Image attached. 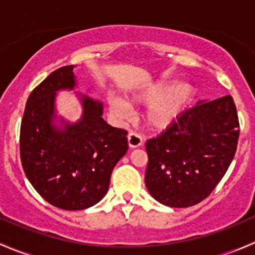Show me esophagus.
Wrapping results in <instances>:
<instances>
[{"mask_svg": "<svg viewBox=\"0 0 255 255\" xmlns=\"http://www.w3.org/2000/svg\"><path fill=\"white\" fill-rule=\"evenodd\" d=\"M128 144H129L130 148H137V146H140L143 144V139L138 133L130 132L128 134Z\"/></svg>", "mask_w": 255, "mask_h": 255, "instance_id": "esophagus-1", "label": "esophagus"}]
</instances>
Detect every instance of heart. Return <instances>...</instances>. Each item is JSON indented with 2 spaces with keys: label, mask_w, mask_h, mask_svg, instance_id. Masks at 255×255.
Segmentation results:
<instances>
[{
  "label": "heart",
  "mask_w": 255,
  "mask_h": 255,
  "mask_svg": "<svg viewBox=\"0 0 255 255\" xmlns=\"http://www.w3.org/2000/svg\"><path fill=\"white\" fill-rule=\"evenodd\" d=\"M195 90L189 82H180L170 87L168 81H160L144 90L138 101L150 104L146 111V121L156 129L173 125L181 116L194 97ZM111 109L118 115H126L128 106L121 100H111Z\"/></svg>",
  "instance_id": "heart-1"
}]
</instances>
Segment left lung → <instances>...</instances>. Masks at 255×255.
Instances as JSON below:
<instances>
[{"instance_id":"obj_1","label":"left lung","mask_w":255,"mask_h":255,"mask_svg":"<svg viewBox=\"0 0 255 255\" xmlns=\"http://www.w3.org/2000/svg\"><path fill=\"white\" fill-rule=\"evenodd\" d=\"M239 138L232 96L199 102L145 143V185L169 207H190L210 196L230 168Z\"/></svg>"}]
</instances>
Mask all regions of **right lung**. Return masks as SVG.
Masks as SVG:
<instances>
[{"instance_id":"right-lung-1","label":"right lung","mask_w":255,"mask_h":255,"mask_svg":"<svg viewBox=\"0 0 255 255\" xmlns=\"http://www.w3.org/2000/svg\"><path fill=\"white\" fill-rule=\"evenodd\" d=\"M73 65L56 69L32 91L20 123L23 170L38 194L53 206L85 210L104 199L117 161L127 153V130L105 122L101 102L84 97V115L58 130L51 126L54 97L73 89Z\"/></svg>"}]
</instances>
